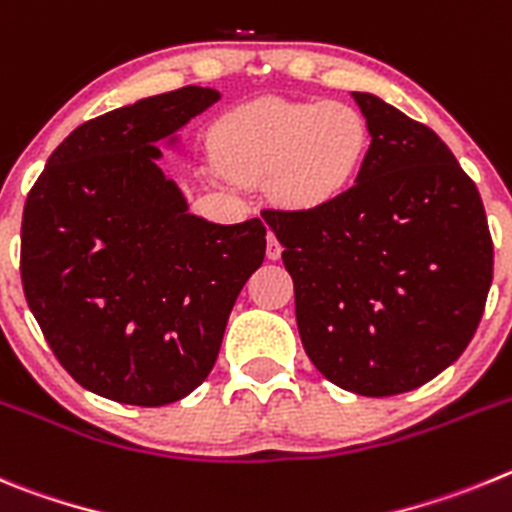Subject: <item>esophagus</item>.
<instances>
[{"label":"esophagus","mask_w":512,"mask_h":512,"mask_svg":"<svg viewBox=\"0 0 512 512\" xmlns=\"http://www.w3.org/2000/svg\"><path fill=\"white\" fill-rule=\"evenodd\" d=\"M280 252H283V247H280L278 237L273 232H267V260H278Z\"/></svg>","instance_id":"34e87169"}]
</instances>
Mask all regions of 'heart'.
I'll return each instance as SVG.
<instances>
[{"mask_svg":"<svg viewBox=\"0 0 512 512\" xmlns=\"http://www.w3.org/2000/svg\"><path fill=\"white\" fill-rule=\"evenodd\" d=\"M372 145L370 122L342 101L257 99L211 132V153L234 181L270 178L275 201L319 209L354 186Z\"/></svg>","mask_w":512,"mask_h":512,"instance_id":"b5f03b06","label":"heart"}]
</instances>
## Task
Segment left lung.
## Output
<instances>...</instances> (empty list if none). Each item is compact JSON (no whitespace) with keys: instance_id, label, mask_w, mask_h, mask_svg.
I'll return each mask as SVG.
<instances>
[{"instance_id":"left-lung-1","label":"left lung","mask_w":512,"mask_h":512,"mask_svg":"<svg viewBox=\"0 0 512 512\" xmlns=\"http://www.w3.org/2000/svg\"><path fill=\"white\" fill-rule=\"evenodd\" d=\"M367 163L319 209L262 214L283 245L303 349L342 390L408 393L454 365L485 311V206L434 130L370 91Z\"/></svg>"}]
</instances>
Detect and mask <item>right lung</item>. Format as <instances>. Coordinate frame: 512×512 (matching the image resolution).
I'll list each match as a JSON object with an SVG mask.
<instances>
[{"instance_id": "obj_1", "label": "right lung", "mask_w": 512, "mask_h": 512, "mask_svg": "<svg viewBox=\"0 0 512 512\" xmlns=\"http://www.w3.org/2000/svg\"><path fill=\"white\" fill-rule=\"evenodd\" d=\"M222 94L183 86L71 132L22 214L27 306L68 375L101 398L168 405L209 377L239 290L265 260V224L188 211L163 150Z\"/></svg>"}]
</instances>
